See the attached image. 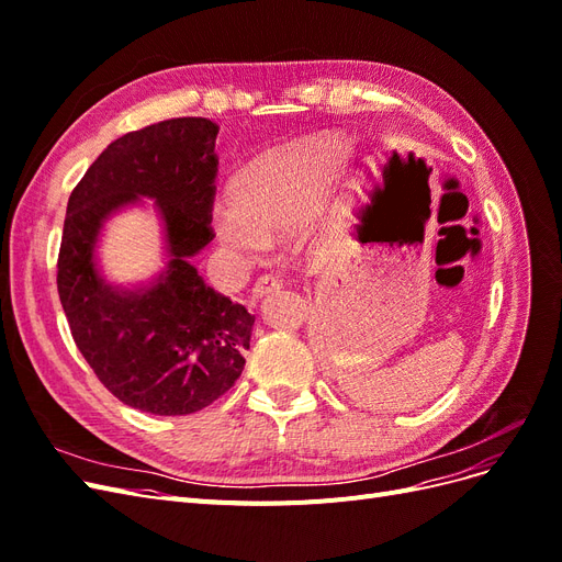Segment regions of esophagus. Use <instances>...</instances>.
<instances>
[{
    "mask_svg": "<svg viewBox=\"0 0 562 562\" xmlns=\"http://www.w3.org/2000/svg\"><path fill=\"white\" fill-rule=\"evenodd\" d=\"M279 288H281V279L271 277V274H262L258 281L250 285V297L260 300V297L269 295L271 291H279Z\"/></svg>",
    "mask_w": 562,
    "mask_h": 562,
    "instance_id": "esophagus-1",
    "label": "esophagus"
}]
</instances>
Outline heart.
<instances>
[{"instance_id":"1","label":"heart","mask_w":562,"mask_h":562,"mask_svg":"<svg viewBox=\"0 0 562 562\" xmlns=\"http://www.w3.org/2000/svg\"><path fill=\"white\" fill-rule=\"evenodd\" d=\"M337 140H314L274 151L236 180L234 199L217 201L211 223L234 252L260 258L269 236L291 232L312 217L326 168L337 159Z\"/></svg>"}]
</instances>
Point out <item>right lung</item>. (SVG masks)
<instances>
[{"label":"right lung","instance_id":"right-lung-1","mask_svg":"<svg viewBox=\"0 0 562 562\" xmlns=\"http://www.w3.org/2000/svg\"><path fill=\"white\" fill-rule=\"evenodd\" d=\"M220 126L178 116L131 131L100 155L67 201L58 295L75 345L112 394L151 415H190L234 386L255 316L211 288L192 265L213 241ZM157 198L169 258L140 286H112L92 250L109 213Z\"/></svg>","mask_w":562,"mask_h":562}]
</instances>
